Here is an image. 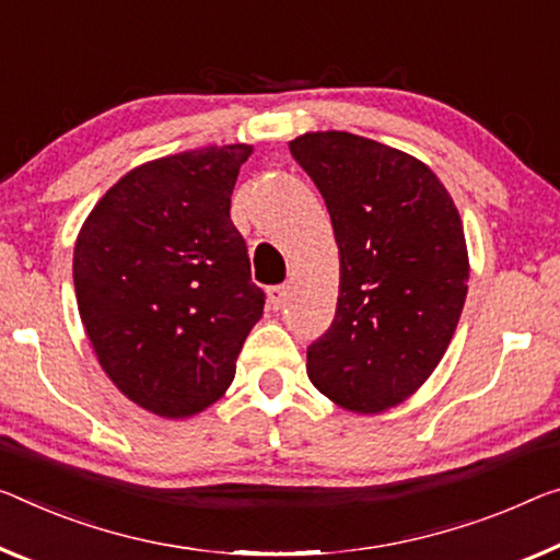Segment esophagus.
Instances as JSON below:
<instances>
[{"label":"esophagus","instance_id":"obj_1","mask_svg":"<svg viewBox=\"0 0 560 560\" xmlns=\"http://www.w3.org/2000/svg\"><path fill=\"white\" fill-rule=\"evenodd\" d=\"M285 298H288V290L282 285H275L268 290V303L272 310H280L282 305H285Z\"/></svg>","mask_w":560,"mask_h":560}]
</instances>
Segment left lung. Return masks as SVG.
<instances>
[{
  "label": "left lung",
  "mask_w": 560,
  "mask_h": 560,
  "mask_svg": "<svg viewBox=\"0 0 560 560\" xmlns=\"http://www.w3.org/2000/svg\"><path fill=\"white\" fill-rule=\"evenodd\" d=\"M290 154L328 205L340 253L335 320L307 377L350 412L390 410L441 363L468 295L453 197L425 162L350 132H305Z\"/></svg>",
  "instance_id": "left-lung-1"
}]
</instances>
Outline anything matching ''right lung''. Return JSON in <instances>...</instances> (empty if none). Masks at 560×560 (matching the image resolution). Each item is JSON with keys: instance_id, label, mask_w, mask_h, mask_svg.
Returning a JSON list of instances; mask_svg holds the SVG:
<instances>
[{"instance_id": "add662e5", "label": "right lung", "mask_w": 560, "mask_h": 560, "mask_svg": "<svg viewBox=\"0 0 560 560\" xmlns=\"http://www.w3.org/2000/svg\"><path fill=\"white\" fill-rule=\"evenodd\" d=\"M253 144L187 150L135 167L74 243L77 307L102 370L160 418L222 398L265 292L250 280L230 197Z\"/></svg>"}]
</instances>
